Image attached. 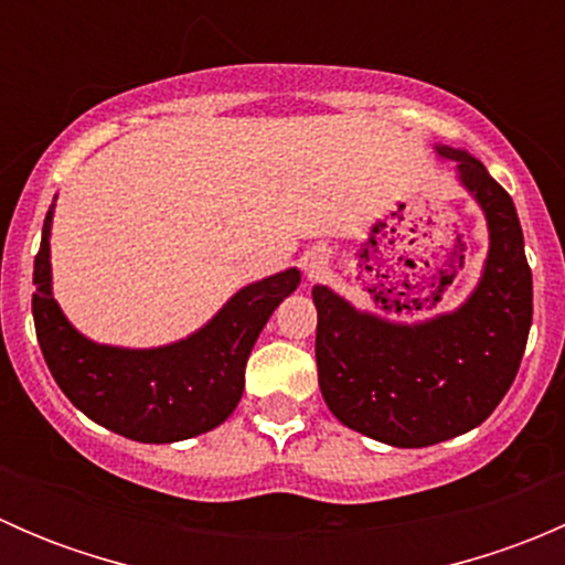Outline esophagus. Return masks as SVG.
<instances>
[{"label": "esophagus", "instance_id": "obj_1", "mask_svg": "<svg viewBox=\"0 0 565 565\" xmlns=\"http://www.w3.org/2000/svg\"><path fill=\"white\" fill-rule=\"evenodd\" d=\"M306 267H309V273H315L317 267H319V259H317V256H311V259H306Z\"/></svg>", "mask_w": 565, "mask_h": 565}]
</instances>
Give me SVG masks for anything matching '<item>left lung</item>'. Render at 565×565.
Returning a JSON list of instances; mask_svg holds the SVG:
<instances>
[{
	"instance_id": "1",
	"label": "left lung",
	"mask_w": 565,
	"mask_h": 565,
	"mask_svg": "<svg viewBox=\"0 0 565 565\" xmlns=\"http://www.w3.org/2000/svg\"><path fill=\"white\" fill-rule=\"evenodd\" d=\"M483 210L489 254L459 309L424 322H393L355 309L330 287L317 306V372L330 413L350 429L396 448H426L476 429L520 372L533 276L516 207L478 158L437 145Z\"/></svg>"
}]
</instances>
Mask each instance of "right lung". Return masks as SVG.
Instances as JSON below:
<instances>
[{"label":"right lung","mask_w":565,"mask_h":565,"mask_svg":"<svg viewBox=\"0 0 565 565\" xmlns=\"http://www.w3.org/2000/svg\"><path fill=\"white\" fill-rule=\"evenodd\" d=\"M51 218L54 204L35 256L32 317L51 377L73 407L136 443L188 440L224 424L246 388V363L262 328L298 289V267L243 287L207 324L174 344H98L67 322L51 292Z\"/></svg>","instance_id":"right-lung-1"}]
</instances>
